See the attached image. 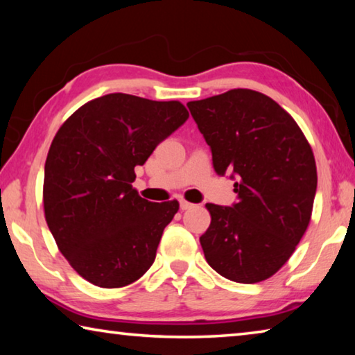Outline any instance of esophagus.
Wrapping results in <instances>:
<instances>
[{
  "instance_id": "34e87169",
  "label": "esophagus",
  "mask_w": 355,
  "mask_h": 355,
  "mask_svg": "<svg viewBox=\"0 0 355 355\" xmlns=\"http://www.w3.org/2000/svg\"><path fill=\"white\" fill-rule=\"evenodd\" d=\"M192 207H194V203H191V202L184 200V199L180 200V208H182L183 211H184V209H189V208H192Z\"/></svg>"
}]
</instances>
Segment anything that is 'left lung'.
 Wrapping results in <instances>:
<instances>
[{
	"label": "left lung",
	"instance_id": "left-lung-1",
	"mask_svg": "<svg viewBox=\"0 0 355 355\" xmlns=\"http://www.w3.org/2000/svg\"><path fill=\"white\" fill-rule=\"evenodd\" d=\"M218 175H238V203H207L200 236L209 266L238 284H258L290 260L310 224L316 163L307 137L279 103L252 89L189 101Z\"/></svg>",
	"mask_w": 355,
	"mask_h": 355
}]
</instances>
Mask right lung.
<instances>
[{
  "label": "right lung",
  "mask_w": 355,
  "mask_h": 355,
  "mask_svg": "<svg viewBox=\"0 0 355 355\" xmlns=\"http://www.w3.org/2000/svg\"><path fill=\"white\" fill-rule=\"evenodd\" d=\"M188 117L177 100L107 94L58 130L45 163V220L65 260L92 285L127 286L153 264L180 203L142 199L131 184L135 167Z\"/></svg>",
  "instance_id": "add662e5"
}]
</instances>
